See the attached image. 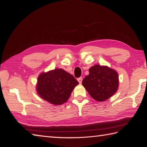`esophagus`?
Wrapping results in <instances>:
<instances>
[{
	"instance_id": "1",
	"label": "esophagus",
	"mask_w": 147,
	"mask_h": 147,
	"mask_svg": "<svg viewBox=\"0 0 147 147\" xmlns=\"http://www.w3.org/2000/svg\"><path fill=\"white\" fill-rule=\"evenodd\" d=\"M82 80H83V78H82V77H80V78H78V82L80 83H82Z\"/></svg>"
}]
</instances>
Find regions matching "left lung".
<instances>
[{"instance_id": "1", "label": "left lung", "mask_w": 147, "mask_h": 147, "mask_svg": "<svg viewBox=\"0 0 147 147\" xmlns=\"http://www.w3.org/2000/svg\"><path fill=\"white\" fill-rule=\"evenodd\" d=\"M82 85L97 101H105L116 93L119 88V74L108 66L95 65L89 69Z\"/></svg>"}]
</instances>
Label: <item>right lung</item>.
<instances>
[{"label": "right lung", "mask_w": 147, "mask_h": 147, "mask_svg": "<svg viewBox=\"0 0 147 147\" xmlns=\"http://www.w3.org/2000/svg\"><path fill=\"white\" fill-rule=\"evenodd\" d=\"M78 82L62 69L42 73L37 78L36 90L39 96L51 104L60 105L69 98Z\"/></svg>", "instance_id": "obj_1"}]
</instances>
